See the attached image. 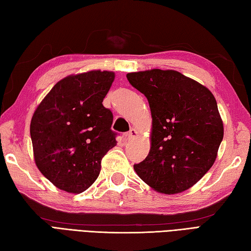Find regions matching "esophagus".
<instances>
[{
	"mask_svg": "<svg viewBox=\"0 0 251 251\" xmlns=\"http://www.w3.org/2000/svg\"><path fill=\"white\" fill-rule=\"evenodd\" d=\"M137 135H138L137 130L134 129V128H131V129L126 134V139L128 140V141H130V140H132V139H135V138L137 137Z\"/></svg>",
	"mask_w": 251,
	"mask_h": 251,
	"instance_id": "obj_1",
	"label": "esophagus"
}]
</instances>
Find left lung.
<instances>
[{"instance_id":"obj_1","label":"left lung","mask_w":251,"mask_h":251,"mask_svg":"<svg viewBox=\"0 0 251 251\" xmlns=\"http://www.w3.org/2000/svg\"><path fill=\"white\" fill-rule=\"evenodd\" d=\"M132 87L146 96L152 114L151 150L137 175L164 194L181 193L214 165L223 124L214 95L174 70L128 73Z\"/></svg>"}]
</instances>
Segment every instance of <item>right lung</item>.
<instances>
[{"label": "right lung", "mask_w": 251, "mask_h": 251, "mask_svg": "<svg viewBox=\"0 0 251 251\" xmlns=\"http://www.w3.org/2000/svg\"><path fill=\"white\" fill-rule=\"evenodd\" d=\"M114 73L89 71L58 82L37 106L30 135L37 168L52 184L81 193L98 178L116 146L113 114L102 104Z\"/></svg>", "instance_id": "right-lung-1"}]
</instances>
